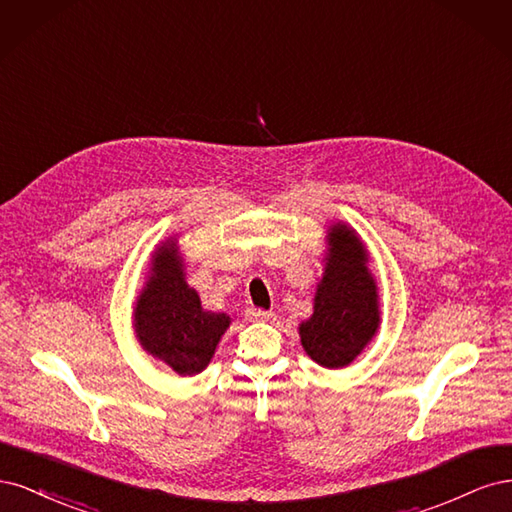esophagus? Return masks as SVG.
I'll return each instance as SVG.
<instances>
[{"mask_svg":"<svg viewBox=\"0 0 512 512\" xmlns=\"http://www.w3.org/2000/svg\"><path fill=\"white\" fill-rule=\"evenodd\" d=\"M247 316L254 320H271L273 312H267V309H260V307H252V309H247Z\"/></svg>","mask_w":512,"mask_h":512,"instance_id":"34e87169","label":"esophagus"}]
</instances>
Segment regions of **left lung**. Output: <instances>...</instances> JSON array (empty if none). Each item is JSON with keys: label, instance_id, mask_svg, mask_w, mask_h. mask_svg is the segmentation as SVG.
<instances>
[{"label": "left lung", "instance_id": "left-lung-1", "mask_svg": "<svg viewBox=\"0 0 512 512\" xmlns=\"http://www.w3.org/2000/svg\"><path fill=\"white\" fill-rule=\"evenodd\" d=\"M329 256L314 299V314L299 327L301 344L329 369L346 367L374 337L380 312L376 282L367 271L363 243L344 224L329 232Z\"/></svg>", "mask_w": 512, "mask_h": 512}]
</instances>
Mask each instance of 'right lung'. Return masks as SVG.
Here are the masks:
<instances>
[{
  "label": "right lung",
  "mask_w": 512,
  "mask_h": 512,
  "mask_svg": "<svg viewBox=\"0 0 512 512\" xmlns=\"http://www.w3.org/2000/svg\"><path fill=\"white\" fill-rule=\"evenodd\" d=\"M226 314L200 305L198 292L183 280L177 250L164 243L153 258V273L134 309V329L141 346L179 376L203 371L228 329Z\"/></svg>",
  "instance_id": "right-lung-1"
}]
</instances>
